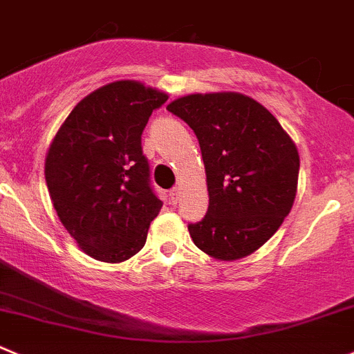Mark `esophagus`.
<instances>
[{
    "instance_id": "esophagus-1",
    "label": "esophagus",
    "mask_w": 354,
    "mask_h": 354,
    "mask_svg": "<svg viewBox=\"0 0 354 354\" xmlns=\"http://www.w3.org/2000/svg\"><path fill=\"white\" fill-rule=\"evenodd\" d=\"M169 197H171V202L176 204V202L180 201V188H173V190L169 192Z\"/></svg>"
}]
</instances>
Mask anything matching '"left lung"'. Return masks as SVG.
<instances>
[{"label":"left lung","mask_w":354,"mask_h":354,"mask_svg":"<svg viewBox=\"0 0 354 354\" xmlns=\"http://www.w3.org/2000/svg\"><path fill=\"white\" fill-rule=\"evenodd\" d=\"M167 111L198 140L209 207L188 225L192 240L219 261L249 256L268 242L292 209L299 153L275 115L233 91L176 98Z\"/></svg>","instance_id":"left-lung-1"}]
</instances>
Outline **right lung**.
<instances>
[{
	"instance_id": "add662e5",
	"label": "right lung",
	"mask_w": 354,
	"mask_h": 354,
	"mask_svg": "<svg viewBox=\"0 0 354 354\" xmlns=\"http://www.w3.org/2000/svg\"><path fill=\"white\" fill-rule=\"evenodd\" d=\"M167 98L140 81L109 82L72 109L48 149L55 211L93 259L122 263L145 245L162 202L150 187L142 133Z\"/></svg>"
}]
</instances>
